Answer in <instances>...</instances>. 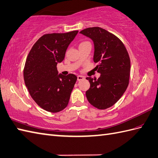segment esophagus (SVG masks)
Segmentation results:
<instances>
[{"instance_id":"34e87169","label":"esophagus","mask_w":158,"mask_h":158,"mask_svg":"<svg viewBox=\"0 0 158 158\" xmlns=\"http://www.w3.org/2000/svg\"><path fill=\"white\" fill-rule=\"evenodd\" d=\"M85 76H77V80H78V81H80V80H83V79H85Z\"/></svg>"}]
</instances>
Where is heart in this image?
I'll return each mask as SVG.
<instances>
[{"label":"heart","mask_w":158,"mask_h":158,"mask_svg":"<svg viewBox=\"0 0 158 158\" xmlns=\"http://www.w3.org/2000/svg\"><path fill=\"white\" fill-rule=\"evenodd\" d=\"M86 43H89V42H87V41H84V42H82V43H80V45H82V44H86Z\"/></svg>","instance_id":"obj_1"}]
</instances>
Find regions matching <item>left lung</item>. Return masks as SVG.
<instances>
[{
  "instance_id": "8db88e82",
  "label": "left lung",
  "mask_w": 158,
  "mask_h": 158,
  "mask_svg": "<svg viewBox=\"0 0 158 158\" xmlns=\"http://www.w3.org/2000/svg\"><path fill=\"white\" fill-rule=\"evenodd\" d=\"M80 33L93 40V60L98 63V79L87 77L90 88L86 92L89 102L99 110H106L123 95L129 84L131 60L123 43L114 34L99 27H88Z\"/></svg>"
}]
</instances>
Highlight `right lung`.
I'll return each instance as SVG.
<instances>
[{
	"label": "right lung",
	"instance_id": "add662e5",
	"mask_svg": "<svg viewBox=\"0 0 158 158\" xmlns=\"http://www.w3.org/2000/svg\"><path fill=\"white\" fill-rule=\"evenodd\" d=\"M78 32L44 34L27 57L23 69L26 86L38 106L47 111L57 113L68 105L77 77L73 73L57 75V65L64 59L69 44Z\"/></svg>",
	"mask_w": 158,
	"mask_h": 158
}]
</instances>
